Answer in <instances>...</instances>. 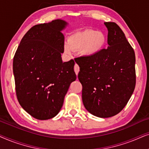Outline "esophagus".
Listing matches in <instances>:
<instances>
[{
	"label": "esophagus",
	"mask_w": 149,
	"mask_h": 149,
	"mask_svg": "<svg viewBox=\"0 0 149 149\" xmlns=\"http://www.w3.org/2000/svg\"><path fill=\"white\" fill-rule=\"evenodd\" d=\"M74 71H75V72H76L77 76H78L79 71H80V67H79V66L77 64L75 65V66H74Z\"/></svg>",
	"instance_id": "1"
}]
</instances>
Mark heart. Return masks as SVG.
Masks as SVG:
<instances>
[{
  "mask_svg": "<svg viewBox=\"0 0 149 149\" xmlns=\"http://www.w3.org/2000/svg\"><path fill=\"white\" fill-rule=\"evenodd\" d=\"M106 43V37L102 32L88 29L77 32L69 37V42L65 43V51L67 53L81 49L82 54L87 56L97 54L104 48Z\"/></svg>",
  "mask_w": 149,
  "mask_h": 149,
  "instance_id": "1",
  "label": "heart"
}]
</instances>
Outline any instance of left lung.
Masks as SVG:
<instances>
[{"instance_id":"1","label":"left lung","mask_w":149,"mask_h":149,"mask_svg":"<svg viewBox=\"0 0 149 149\" xmlns=\"http://www.w3.org/2000/svg\"><path fill=\"white\" fill-rule=\"evenodd\" d=\"M107 49L93 56L75 58L80 67L85 108L100 118L117 114L126 106L136 86V56L124 33L115 22H104Z\"/></svg>"}]
</instances>
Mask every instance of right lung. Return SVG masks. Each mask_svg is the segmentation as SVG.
Listing matches in <instances>:
<instances>
[{
	"mask_svg": "<svg viewBox=\"0 0 149 149\" xmlns=\"http://www.w3.org/2000/svg\"><path fill=\"white\" fill-rule=\"evenodd\" d=\"M67 23L55 19L33 26L23 37L13 63L17 100L39 120L54 117L62 108L70 84L76 80L75 62L63 63Z\"/></svg>",
	"mask_w": 149,
	"mask_h": 149,
	"instance_id": "right-lung-1",
	"label": "right lung"
}]
</instances>
